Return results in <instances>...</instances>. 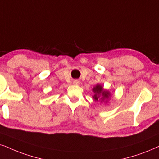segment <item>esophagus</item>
Returning a JSON list of instances; mask_svg holds the SVG:
<instances>
[{
	"label": "esophagus",
	"instance_id": "esophagus-1",
	"mask_svg": "<svg viewBox=\"0 0 159 159\" xmlns=\"http://www.w3.org/2000/svg\"><path fill=\"white\" fill-rule=\"evenodd\" d=\"M73 84H75V85H78V84H80V81H78V80H75V81H73Z\"/></svg>",
	"mask_w": 159,
	"mask_h": 159
}]
</instances>
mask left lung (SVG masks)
<instances>
[{
	"label": "left lung",
	"instance_id": "left-lung-1",
	"mask_svg": "<svg viewBox=\"0 0 159 159\" xmlns=\"http://www.w3.org/2000/svg\"><path fill=\"white\" fill-rule=\"evenodd\" d=\"M92 91L94 93V94L93 95V98L95 101H99L100 99L101 102H102L103 101L107 102L110 97H111V93H110L109 91L105 90L102 86L100 85V84H97V85L95 86L93 88Z\"/></svg>",
	"mask_w": 159,
	"mask_h": 159
}]
</instances>
